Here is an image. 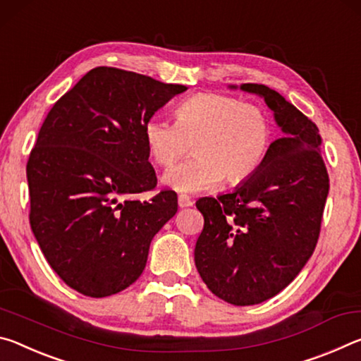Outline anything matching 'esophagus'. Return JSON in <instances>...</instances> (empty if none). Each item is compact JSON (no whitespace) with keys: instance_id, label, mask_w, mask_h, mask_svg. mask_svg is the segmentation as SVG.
Masks as SVG:
<instances>
[{"instance_id":"1","label":"esophagus","mask_w":361,"mask_h":361,"mask_svg":"<svg viewBox=\"0 0 361 361\" xmlns=\"http://www.w3.org/2000/svg\"><path fill=\"white\" fill-rule=\"evenodd\" d=\"M177 204H179V208H188V206L193 204V202L192 198L187 197V195H179V198H177Z\"/></svg>"}]
</instances>
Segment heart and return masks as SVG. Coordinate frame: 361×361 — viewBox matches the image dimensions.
<instances>
[{
  "instance_id": "1",
  "label": "heart",
  "mask_w": 361,
  "mask_h": 361,
  "mask_svg": "<svg viewBox=\"0 0 361 361\" xmlns=\"http://www.w3.org/2000/svg\"><path fill=\"white\" fill-rule=\"evenodd\" d=\"M147 153L168 168L192 144L193 155L171 168L163 180L180 193L243 184L257 173L274 142V123L257 104L233 96L200 92L174 109V123L152 116L144 123Z\"/></svg>"
}]
</instances>
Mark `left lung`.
Instances as JSON below:
<instances>
[{
	"label": "left lung",
	"instance_id": "obj_1",
	"mask_svg": "<svg viewBox=\"0 0 361 361\" xmlns=\"http://www.w3.org/2000/svg\"><path fill=\"white\" fill-rule=\"evenodd\" d=\"M241 90L264 97L283 135L235 192L198 200L204 227L195 265L217 298L254 305L285 289L315 251L329 177L314 121L267 86Z\"/></svg>",
	"mask_w": 361,
	"mask_h": 361
}]
</instances>
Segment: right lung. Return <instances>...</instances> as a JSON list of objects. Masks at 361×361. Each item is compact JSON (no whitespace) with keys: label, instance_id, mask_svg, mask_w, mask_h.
Listing matches in <instances>:
<instances>
[{"label":"right lung","instance_id":"right-lung-1","mask_svg":"<svg viewBox=\"0 0 361 361\" xmlns=\"http://www.w3.org/2000/svg\"><path fill=\"white\" fill-rule=\"evenodd\" d=\"M182 85L96 67L49 110L27 163L30 226L47 264L85 296L126 289L145 269L153 236L177 212V195L153 190L144 123Z\"/></svg>","mask_w":361,"mask_h":361}]
</instances>
